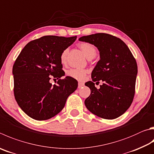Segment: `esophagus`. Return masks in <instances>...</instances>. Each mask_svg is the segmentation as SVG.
Returning <instances> with one entry per match:
<instances>
[{"label":"esophagus","mask_w":154,"mask_h":154,"mask_svg":"<svg viewBox=\"0 0 154 154\" xmlns=\"http://www.w3.org/2000/svg\"><path fill=\"white\" fill-rule=\"evenodd\" d=\"M83 85H84V83L82 82H79V83H78V88H82Z\"/></svg>","instance_id":"esophagus-1"}]
</instances>
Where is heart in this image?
Wrapping results in <instances>:
<instances>
[{
	"label": "heart",
	"mask_w": 154,
	"mask_h": 154,
	"mask_svg": "<svg viewBox=\"0 0 154 154\" xmlns=\"http://www.w3.org/2000/svg\"><path fill=\"white\" fill-rule=\"evenodd\" d=\"M79 48L82 50L85 57L89 58H94L97 54V49L93 44L89 42H82L79 44ZM68 54V49H65L60 54V61L62 63H65ZM68 76L77 80H83L86 75V71L80 69H71L66 72Z\"/></svg>",
	"instance_id": "1"
}]
</instances>
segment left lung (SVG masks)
Returning <instances> with one entry per match:
<instances>
[{"label": "left lung", "mask_w": 154, "mask_h": 154, "mask_svg": "<svg viewBox=\"0 0 154 154\" xmlns=\"http://www.w3.org/2000/svg\"><path fill=\"white\" fill-rule=\"evenodd\" d=\"M79 41L89 42L100 52V59L91 72V81L85 83L91 89L85 100L86 108L95 115L114 119L123 114L133 102L137 65L123 41L108 33L82 36ZM104 82L100 89L94 82Z\"/></svg>", "instance_id": "left-lung-1"}]
</instances>
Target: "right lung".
<instances>
[{"instance_id": "right-lung-1", "label": "right lung", "mask_w": 154, "mask_h": 154, "mask_svg": "<svg viewBox=\"0 0 154 154\" xmlns=\"http://www.w3.org/2000/svg\"><path fill=\"white\" fill-rule=\"evenodd\" d=\"M76 38L46 35L31 41L14 63L15 98L33 119L44 121L57 115L77 88V81L69 76L58 79L57 85L50 83V75L58 79L64 75L60 54Z\"/></svg>"}]
</instances>
